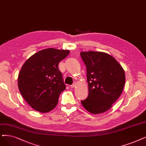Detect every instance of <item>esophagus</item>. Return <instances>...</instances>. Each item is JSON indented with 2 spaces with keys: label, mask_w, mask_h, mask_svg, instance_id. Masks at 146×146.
<instances>
[{
  "label": "esophagus",
  "mask_w": 146,
  "mask_h": 146,
  "mask_svg": "<svg viewBox=\"0 0 146 146\" xmlns=\"http://www.w3.org/2000/svg\"><path fill=\"white\" fill-rule=\"evenodd\" d=\"M75 85H76V83H74L72 84V85L70 86V87H71V88H74V87H75Z\"/></svg>",
  "instance_id": "1"
}]
</instances>
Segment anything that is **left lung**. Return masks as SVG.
<instances>
[{"label":"left lung","instance_id":"obj_1","mask_svg":"<svg viewBox=\"0 0 146 146\" xmlns=\"http://www.w3.org/2000/svg\"><path fill=\"white\" fill-rule=\"evenodd\" d=\"M87 72L89 95L81 102L91 113L108 110L120 96L125 84L123 69L114 58L103 52H81Z\"/></svg>","mask_w":146,"mask_h":146}]
</instances>
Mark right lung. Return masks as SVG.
<instances>
[{
  "instance_id": "right-lung-1",
  "label": "right lung",
  "mask_w": 146,
  "mask_h": 146,
  "mask_svg": "<svg viewBox=\"0 0 146 146\" xmlns=\"http://www.w3.org/2000/svg\"><path fill=\"white\" fill-rule=\"evenodd\" d=\"M69 50L49 48L34 54L23 65L18 86L23 98L34 110L47 113L55 108L66 89L58 64Z\"/></svg>"
}]
</instances>
